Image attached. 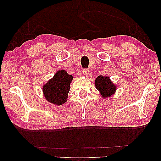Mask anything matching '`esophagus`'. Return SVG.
Returning <instances> with one entry per match:
<instances>
[{
    "mask_svg": "<svg viewBox=\"0 0 161 161\" xmlns=\"http://www.w3.org/2000/svg\"><path fill=\"white\" fill-rule=\"evenodd\" d=\"M83 74L86 76H88V75L89 74V70L88 69H83Z\"/></svg>",
    "mask_w": 161,
    "mask_h": 161,
    "instance_id": "1",
    "label": "esophagus"
}]
</instances>
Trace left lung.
<instances>
[{"label": "left lung", "mask_w": 161, "mask_h": 161, "mask_svg": "<svg viewBox=\"0 0 161 161\" xmlns=\"http://www.w3.org/2000/svg\"><path fill=\"white\" fill-rule=\"evenodd\" d=\"M95 86L103 98L112 96L116 90V86L108 76L99 75L95 80Z\"/></svg>", "instance_id": "8db88e82"}]
</instances>
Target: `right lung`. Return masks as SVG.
I'll return each instance as SVG.
<instances>
[{"label":"right lung","mask_w":161,"mask_h":161,"mask_svg":"<svg viewBox=\"0 0 161 161\" xmlns=\"http://www.w3.org/2000/svg\"><path fill=\"white\" fill-rule=\"evenodd\" d=\"M72 79V75L68 74L64 69L58 70L53 78L43 86L42 92L46 100L56 105L65 103Z\"/></svg>","instance_id":"right-lung-1"}]
</instances>
